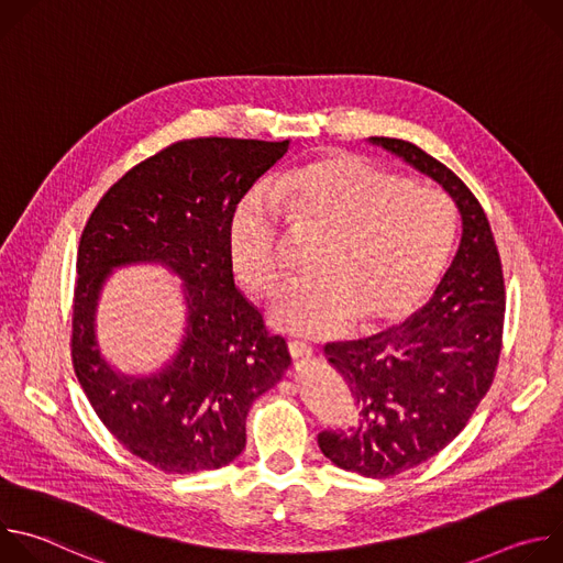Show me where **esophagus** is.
Segmentation results:
<instances>
[{
	"label": "esophagus",
	"instance_id": "34e87169",
	"mask_svg": "<svg viewBox=\"0 0 563 563\" xmlns=\"http://www.w3.org/2000/svg\"><path fill=\"white\" fill-rule=\"evenodd\" d=\"M289 354L296 363H305L313 356V350L307 345V343H300V341H291L289 343Z\"/></svg>",
	"mask_w": 563,
	"mask_h": 563
}]
</instances>
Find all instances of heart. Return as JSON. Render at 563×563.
I'll return each mask as SVG.
<instances>
[{
    "label": "heart",
    "mask_w": 563,
    "mask_h": 563,
    "mask_svg": "<svg viewBox=\"0 0 563 563\" xmlns=\"http://www.w3.org/2000/svg\"><path fill=\"white\" fill-rule=\"evenodd\" d=\"M278 211L298 229L325 235L307 285L280 291L272 323L294 336H339L394 325L423 305L441 280L456 238L450 196L408 183L350 153H330L274 180L267 200L240 207L229 224L238 276L272 296L287 269Z\"/></svg>",
    "instance_id": "obj_1"
}]
</instances>
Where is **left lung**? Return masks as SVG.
Segmentation results:
<instances>
[{
  "instance_id": "left-lung-1",
  "label": "left lung",
  "mask_w": 563,
  "mask_h": 563,
  "mask_svg": "<svg viewBox=\"0 0 563 563\" xmlns=\"http://www.w3.org/2000/svg\"><path fill=\"white\" fill-rule=\"evenodd\" d=\"M372 142L434 178L463 220L459 252L423 309L372 339L325 345L358 421L320 432L318 448L343 470L389 478L439 454L488 394L504 345L506 285L488 216L465 183L408 140Z\"/></svg>"
}]
</instances>
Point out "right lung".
<instances>
[{
    "label": "right lung",
    "instance_id": "right-lung-1",
    "mask_svg": "<svg viewBox=\"0 0 563 563\" xmlns=\"http://www.w3.org/2000/svg\"><path fill=\"white\" fill-rule=\"evenodd\" d=\"M289 140H178L129 169L98 202L77 250L70 356L107 430L167 474L218 470L245 450L254 400L291 367L285 339L233 285L229 224L238 202ZM165 262L186 280L181 352L159 375H115L95 341V307L110 269Z\"/></svg>",
    "mask_w": 563,
    "mask_h": 563
}]
</instances>
